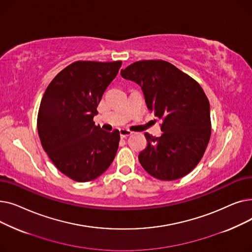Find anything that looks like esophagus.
<instances>
[{"instance_id":"obj_1","label":"esophagus","mask_w":252,"mask_h":252,"mask_svg":"<svg viewBox=\"0 0 252 252\" xmlns=\"http://www.w3.org/2000/svg\"><path fill=\"white\" fill-rule=\"evenodd\" d=\"M119 134H121L122 138H126L128 136L131 135V131L129 129H126V128H121L119 129Z\"/></svg>"}]
</instances>
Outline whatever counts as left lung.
<instances>
[{
  "label": "left lung",
  "mask_w": 252,
  "mask_h": 252,
  "mask_svg": "<svg viewBox=\"0 0 252 252\" xmlns=\"http://www.w3.org/2000/svg\"><path fill=\"white\" fill-rule=\"evenodd\" d=\"M121 74L141 87L147 108L162 119L159 138L145 134L147 146L139 154L143 168L161 181L188 175L211 134L209 101L200 85L163 60L137 61Z\"/></svg>",
  "instance_id": "8db88e82"
}]
</instances>
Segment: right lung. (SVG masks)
Returning a JSON list of instances; mask_svg holds the SVG:
<instances>
[{"label": "right lung", "mask_w": 252, "mask_h": 252, "mask_svg": "<svg viewBox=\"0 0 252 252\" xmlns=\"http://www.w3.org/2000/svg\"><path fill=\"white\" fill-rule=\"evenodd\" d=\"M122 61H75L49 84L37 114V133L52 162L76 182L97 179L112 163L121 140L93 118Z\"/></svg>", "instance_id": "right-lung-1"}]
</instances>
